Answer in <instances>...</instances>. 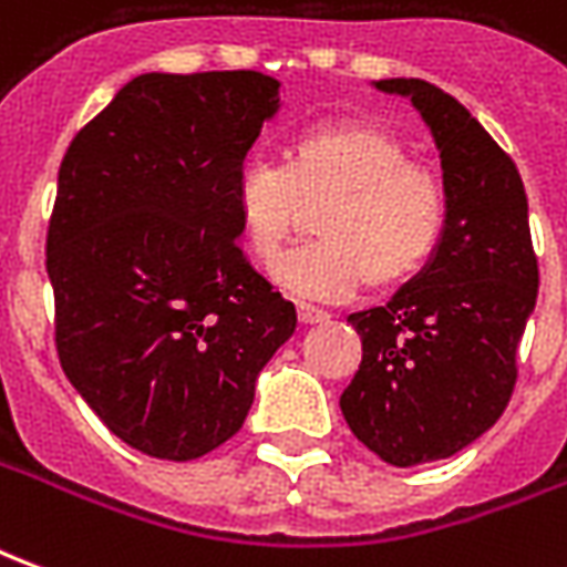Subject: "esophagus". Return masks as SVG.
I'll list each match as a JSON object with an SVG mask.
<instances>
[{
    "instance_id": "34e87169",
    "label": "esophagus",
    "mask_w": 567,
    "mask_h": 567,
    "mask_svg": "<svg viewBox=\"0 0 567 567\" xmlns=\"http://www.w3.org/2000/svg\"><path fill=\"white\" fill-rule=\"evenodd\" d=\"M297 319H300V324H321V321H328V312L300 303V307H297Z\"/></svg>"
}]
</instances>
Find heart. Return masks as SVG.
<instances>
[{"label":"heart","mask_w":567,"mask_h":567,"mask_svg":"<svg viewBox=\"0 0 567 567\" xmlns=\"http://www.w3.org/2000/svg\"><path fill=\"white\" fill-rule=\"evenodd\" d=\"M236 215L248 251L275 264L306 217L319 240L292 249L272 279L285 295L312 303H340L361 285L380 288L416 276L440 246L446 227V187L413 163L401 136L370 124H316L288 151V166L248 157L236 175Z\"/></svg>","instance_id":"heart-1"}]
</instances>
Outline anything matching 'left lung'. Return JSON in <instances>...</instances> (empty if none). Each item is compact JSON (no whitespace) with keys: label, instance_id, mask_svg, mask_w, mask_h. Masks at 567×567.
I'll use <instances>...</instances> for the list:
<instances>
[{"label":"left lung","instance_id":"8db88e82","mask_svg":"<svg viewBox=\"0 0 567 567\" xmlns=\"http://www.w3.org/2000/svg\"><path fill=\"white\" fill-rule=\"evenodd\" d=\"M410 96L434 136L446 227L422 270L385 307L352 312L361 368L346 422L394 467L450 458L498 422L516 346L535 312L537 258L516 163L455 96L422 79L373 81Z\"/></svg>","mask_w":567,"mask_h":567}]
</instances>
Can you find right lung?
<instances>
[{"label":"right lung","instance_id":"1","mask_svg":"<svg viewBox=\"0 0 567 567\" xmlns=\"http://www.w3.org/2000/svg\"><path fill=\"white\" fill-rule=\"evenodd\" d=\"M279 81L251 69L127 81L56 175V355L133 450L190 462L246 422L297 312L239 248L234 190Z\"/></svg>","mask_w":567,"mask_h":567}]
</instances>
